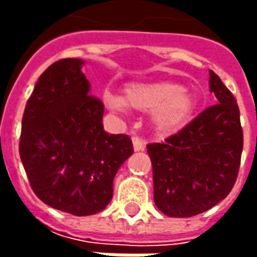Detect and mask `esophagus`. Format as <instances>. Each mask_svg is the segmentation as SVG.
Listing matches in <instances>:
<instances>
[{
    "mask_svg": "<svg viewBox=\"0 0 257 257\" xmlns=\"http://www.w3.org/2000/svg\"><path fill=\"white\" fill-rule=\"evenodd\" d=\"M133 147L136 152H140V150H144V147H146V142H144L142 137H139V136H134L133 137Z\"/></svg>",
    "mask_w": 257,
    "mask_h": 257,
    "instance_id": "esophagus-1",
    "label": "esophagus"
}]
</instances>
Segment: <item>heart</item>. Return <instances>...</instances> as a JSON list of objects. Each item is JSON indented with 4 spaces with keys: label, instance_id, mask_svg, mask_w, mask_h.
Listing matches in <instances>:
<instances>
[{
    "label": "heart",
    "instance_id": "obj_1",
    "mask_svg": "<svg viewBox=\"0 0 257 257\" xmlns=\"http://www.w3.org/2000/svg\"><path fill=\"white\" fill-rule=\"evenodd\" d=\"M105 105L113 111L127 107L150 111L154 125L160 130H174L187 121L196 100L190 90L172 81L133 83L124 87L123 97L107 93Z\"/></svg>",
    "mask_w": 257,
    "mask_h": 257
}]
</instances>
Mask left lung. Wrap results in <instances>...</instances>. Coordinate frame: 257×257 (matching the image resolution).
<instances>
[{
	"label": "left lung",
	"mask_w": 257,
	"mask_h": 257,
	"mask_svg": "<svg viewBox=\"0 0 257 257\" xmlns=\"http://www.w3.org/2000/svg\"><path fill=\"white\" fill-rule=\"evenodd\" d=\"M210 90L217 104L162 143L147 144L154 203L166 216L190 217L212 209L237 179L243 150L239 105L212 70Z\"/></svg>",
	"instance_id": "1"
}]
</instances>
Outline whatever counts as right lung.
<instances>
[{
	"instance_id": "add662e5",
	"label": "right lung",
	"mask_w": 257,
	"mask_h": 257,
	"mask_svg": "<svg viewBox=\"0 0 257 257\" xmlns=\"http://www.w3.org/2000/svg\"><path fill=\"white\" fill-rule=\"evenodd\" d=\"M83 61L63 58L40 75L25 104L20 157L37 197L74 216L101 212L132 139L103 128L104 104L90 93Z\"/></svg>"
}]
</instances>
